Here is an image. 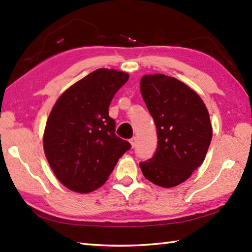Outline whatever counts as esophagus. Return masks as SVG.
I'll return each instance as SVG.
<instances>
[{"label":"esophagus","mask_w":252,"mask_h":252,"mask_svg":"<svg viewBox=\"0 0 252 252\" xmlns=\"http://www.w3.org/2000/svg\"><path fill=\"white\" fill-rule=\"evenodd\" d=\"M130 144H131L132 148H134L135 147V144H136V137H132L131 140H130Z\"/></svg>","instance_id":"esophagus-1"}]
</instances>
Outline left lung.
<instances>
[{
  "label": "left lung",
  "instance_id": "8db88e82",
  "mask_svg": "<svg viewBox=\"0 0 252 252\" xmlns=\"http://www.w3.org/2000/svg\"><path fill=\"white\" fill-rule=\"evenodd\" d=\"M141 93L157 127L154 157L141 162L144 176L155 185L178 186L205 160L212 126L201 97L180 80L165 74H146Z\"/></svg>",
  "mask_w": 252,
  "mask_h": 252
}]
</instances>
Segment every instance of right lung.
<instances>
[{
  "mask_svg": "<svg viewBox=\"0 0 252 252\" xmlns=\"http://www.w3.org/2000/svg\"><path fill=\"white\" fill-rule=\"evenodd\" d=\"M129 74L99 68L67 89L50 112L43 147L47 161L68 189L87 194L105 184L131 145L115 133L111 99Z\"/></svg>",
  "mask_w": 252,
  "mask_h": 252,
  "instance_id": "1",
  "label": "right lung"
}]
</instances>
